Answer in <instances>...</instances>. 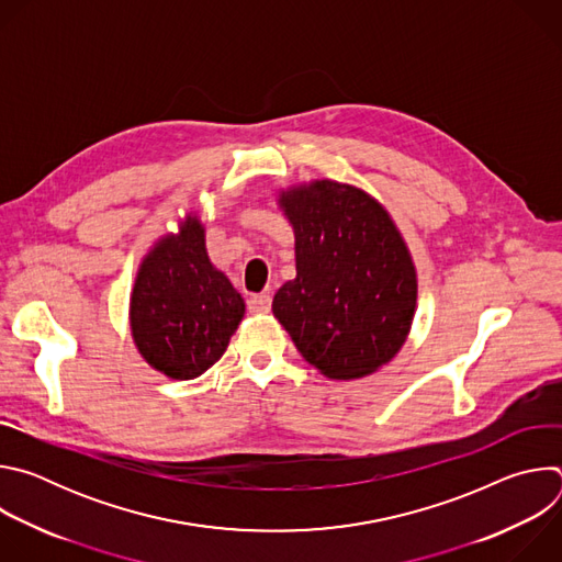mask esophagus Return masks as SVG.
Here are the masks:
<instances>
[{
  "mask_svg": "<svg viewBox=\"0 0 562 562\" xmlns=\"http://www.w3.org/2000/svg\"><path fill=\"white\" fill-rule=\"evenodd\" d=\"M251 313H269L271 311V293H256L249 300Z\"/></svg>",
  "mask_w": 562,
  "mask_h": 562,
  "instance_id": "34e87169",
  "label": "esophagus"
}]
</instances>
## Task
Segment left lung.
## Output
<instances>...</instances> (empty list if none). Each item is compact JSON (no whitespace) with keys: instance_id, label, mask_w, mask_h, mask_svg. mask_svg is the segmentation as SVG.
Wrapping results in <instances>:
<instances>
[{"instance_id":"left-lung-1","label":"left lung","mask_w":562,"mask_h":562,"mask_svg":"<svg viewBox=\"0 0 562 562\" xmlns=\"http://www.w3.org/2000/svg\"><path fill=\"white\" fill-rule=\"evenodd\" d=\"M295 235V278L273 315L302 358L331 380L364 378L412 331L418 276L389 211L367 191L313 180L280 191Z\"/></svg>"}]
</instances>
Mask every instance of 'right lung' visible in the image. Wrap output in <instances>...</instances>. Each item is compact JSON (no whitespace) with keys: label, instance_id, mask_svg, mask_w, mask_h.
I'll use <instances>...</instances> for the list:
<instances>
[{"label":"right lung","instance_id":"1","mask_svg":"<svg viewBox=\"0 0 562 562\" xmlns=\"http://www.w3.org/2000/svg\"><path fill=\"white\" fill-rule=\"evenodd\" d=\"M243 317V295L209 260L204 224L189 213L137 269L128 323L139 356L167 378L193 380L224 356Z\"/></svg>","mask_w":562,"mask_h":562}]
</instances>
